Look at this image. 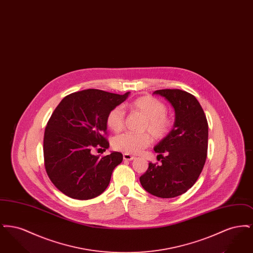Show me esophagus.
<instances>
[{
	"mask_svg": "<svg viewBox=\"0 0 253 253\" xmlns=\"http://www.w3.org/2000/svg\"><path fill=\"white\" fill-rule=\"evenodd\" d=\"M134 158H135V157L131 156V155H129V154H124V155H123V159H124V160H127V161H131V160H133Z\"/></svg>",
	"mask_w": 253,
	"mask_h": 253,
	"instance_id": "esophagus-1",
	"label": "esophagus"
}]
</instances>
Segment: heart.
Masks as SVG:
<instances>
[{
  "instance_id": "heart-1",
  "label": "heart",
  "mask_w": 253,
  "mask_h": 253,
  "mask_svg": "<svg viewBox=\"0 0 253 253\" xmlns=\"http://www.w3.org/2000/svg\"><path fill=\"white\" fill-rule=\"evenodd\" d=\"M130 108L144 117L142 132H149L157 140H161L168 135L171 122L167 117L168 108L162 101L154 96H140L132 101ZM124 122L125 111L121 106L114 107L109 112L106 123L110 130L121 132L124 127ZM150 142L151 139L148 133L125 132L114 138L113 147L122 153L135 155L148 147Z\"/></svg>"
}]
</instances>
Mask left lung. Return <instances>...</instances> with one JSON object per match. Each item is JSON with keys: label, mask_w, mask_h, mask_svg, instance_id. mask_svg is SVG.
I'll list each match as a JSON object with an SVG mask.
<instances>
[{"label": "left lung", "mask_w": 253, "mask_h": 253, "mask_svg": "<svg viewBox=\"0 0 253 253\" xmlns=\"http://www.w3.org/2000/svg\"><path fill=\"white\" fill-rule=\"evenodd\" d=\"M154 94L164 96L175 112L171 131L154 150L161 164L149 163L139 178L148 193L172 198L186 193L198 179L208 152L209 126L195 96L179 89H163Z\"/></svg>", "instance_id": "left-lung-1"}]
</instances>
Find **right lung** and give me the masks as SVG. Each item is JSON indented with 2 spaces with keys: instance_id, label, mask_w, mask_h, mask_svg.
I'll use <instances>...</instances> for the list:
<instances>
[{
  "instance_id": "obj_1",
  "label": "right lung",
  "mask_w": 253,
  "mask_h": 253,
  "mask_svg": "<svg viewBox=\"0 0 253 253\" xmlns=\"http://www.w3.org/2000/svg\"><path fill=\"white\" fill-rule=\"evenodd\" d=\"M129 94L87 89L65 96L56 107L44 131L43 157L48 177L61 193L87 200L106 190L123 156L112 152L99 157L93 152L108 149L107 115Z\"/></svg>"
}]
</instances>
